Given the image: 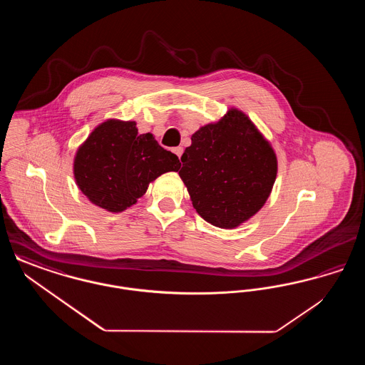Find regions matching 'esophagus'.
Returning a JSON list of instances; mask_svg holds the SVG:
<instances>
[{
  "mask_svg": "<svg viewBox=\"0 0 365 365\" xmlns=\"http://www.w3.org/2000/svg\"><path fill=\"white\" fill-rule=\"evenodd\" d=\"M174 153L175 155H176V156L180 158V156H182V153H183V148H182V146H178V148H174Z\"/></svg>",
  "mask_w": 365,
  "mask_h": 365,
  "instance_id": "1",
  "label": "esophagus"
}]
</instances>
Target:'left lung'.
<instances>
[{"mask_svg":"<svg viewBox=\"0 0 365 365\" xmlns=\"http://www.w3.org/2000/svg\"><path fill=\"white\" fill-rule=\"evenodd\" d=\"M179 176L197 213L213 226L235 228L255 216L269 197L277 155L252 120L230 109L201 127L180 157Z\"/></svg>","mask_w":365,"mask_h":365,"instance_id":"left-lung-1","label":"left lung"}]
</instances>
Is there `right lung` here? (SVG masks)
I'll list each match as a JSON object with an SVG mask.
<instances>
[{"label":"right lung","instance_id":"add662e5","mask_svg":"<svg viewBox=\"0 0 365 365\" xmlns=\"http://www.w3.org/2000/svg\"><path fill=\"white\" fill-rule=\"evenodd\" d=\"M179 168L178 156L150 133L138 134L137 123L115 119L96 127L73 160L81 191L94 205L116 213L134 205L160 175Z\"/></svg>","mask_w":365,"mask_h":365}]
</instances>
